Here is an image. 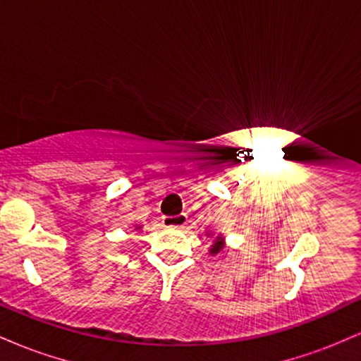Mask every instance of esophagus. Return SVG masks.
<instances>
[{"mask_svg":"<svg viewBox=\"0 0 361 361\" xmlns=\"http://www.w3.org/2000/svg\"><path fill=\"white\" fill-rule=\"evenodd\" d=\"M186 222H188V217H186V214H178V215H171V217H163V226L164 227H178V229H181V227L186 226Z\"/></svg>","mask_w":361,"mask_h":361,"instance_id":"34e87169","label":"esophagus"}]
</instances>
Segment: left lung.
Here are the masks:
<instances>
[{
    "label": "left lung",
    "instance_id": "left-lung-1",
    "mask_svg": "<svg viewBox=\"0 0 361 361\" xmlns=\"http://www.w3.org/2000/svg\"><path fill=\"white\" fill-rule=\"evenodd\" d=\"M221 250H222V239L217 238V239H215V244L212 246V250H210V252H214V255H215V252H219Z\"/></svg>",
    "mask_w": 361,
    "mask_h": 361
}]
</instances>
